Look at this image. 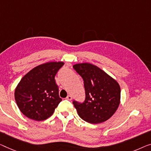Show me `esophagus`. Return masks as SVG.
I'll list each match as a JSON object with an SVG mask.
<instances>
[{
    "label": "esophagus",
    "mask_w": 151,
    "mask_h": 151,
    "mask_svg": "<svg viewBox=\"0 0 151 151\" xmlns=\"http://www.w3.org/2000/svg\"><path fill=\"white\" fill-rule=\"evenodd\" d=\"M72 98H72V96H70V95H68V96H67V97H66V100H69V101H70L71 100H72Z\"/></svg>",
    "instance_id": "34e87169"
}]
</instances>
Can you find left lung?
<instances>
[{"instance_id":"1","label":"left lung","mask_w":151,"mask_h":151,"mask_svg":"<svg viewBox=\"0 0 151 151\" xmlns=\"http://www.w3.org/2000/svg\"><path fill=\"white\" fill-rule=\"evenodd\" d=\"M73 68L82 77L85 91L83 102H73L78 116L93 124L104 122L119 107L121 98L119 83L102 70L89 63L75 64Z\"/></svg>"}]
</instances>
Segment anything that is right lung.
<instances>
[{
  "mask_svg": "<svg viewBox=\"0 0 151 151\" xmlns=\"http://www.w3.org/2000/svg\"><path fill=\"white\" fill-rule=\"evenodd\" d=\"M64 64L54 62L39 65L20 81L15 99L20 111L27 117L43 121L52 115L62 101L55 76Z\"/></svg>",
  "mask_w": 151,
  "mask_h": 151,
  "instance_id": "right-lung-1",
  "label": "right lung"
}]
</instances>
